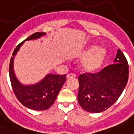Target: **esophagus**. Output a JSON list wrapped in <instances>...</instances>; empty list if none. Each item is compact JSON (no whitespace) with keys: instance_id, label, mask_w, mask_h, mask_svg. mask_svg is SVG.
I'll return each instance as SVG.
<instances>
[{"instance_id":"obj_1","label":"esophagus","mask_w":134,"mask_h":134,"mask_svg":"<svg viewBox=\"0 0 134 134\" xmlns=\"http://www.w3.org/2000/svg\"><path fill=\"white\" fill-rule=\"evenodd\" d=\"M76 77V75H73V74H69V75H67V80H70L71 78H75Z\"/></svg>"}]
</instances>
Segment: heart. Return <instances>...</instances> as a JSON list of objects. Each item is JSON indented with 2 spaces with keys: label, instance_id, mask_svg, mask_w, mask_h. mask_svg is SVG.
<instances>
[{
  "label": "heart",
  "instance_id": "1",
  "mask_svg": "<svg viewBox=\"0 0 134 134\" xmlns=\"http://www.w3.org/2000/svg\"><path fill=\"white\" fill-rule=\"evenodd\" d=\"M107 51L104 47H98L96 44H92L82 53L85 57L82 62V70L87 73H94L102 67L107 57Z\"/></svg>",
  "mask_w": 134,
  "mask_h": 134
}]
</instances>
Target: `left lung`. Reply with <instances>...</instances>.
<instances>
[{
  "label": "left lung",
  "instance_id": "8db88e82",
  "mask_svg": "<svg viewBox=\"0 0 134 134\" xmlns=\"http://www.w3.org/2000/svg\"><path fill=\"white\" fill-rule=\"evenodd\" d=\"M128 79L127 60L118 49L114 64L97 74L87 73L79 77V104L88 112H102L117 101L127 85Z\"/></svg>",
  "mask_w": 134,
  "mask_h": 134
}]
</instances>
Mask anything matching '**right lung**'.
Returning a JSON list of instances; mask_svg holds the SVG:
<instances>
[{
  "label": "right lung",
  "instance_id": "add662e5",
  "mask_svg": "<svg viewBox=\"0 0 134 134\" xmlns=\"http://www.w3.org/2000/svg\"><path fill=\"white\" fill-rule=\"evenodd\" d=\"M45 35V32H35L18 44L14 49L9 65L10 80L17 99L25 107L37 111L48 109L54 104L66 81V75L47 74L37 83L24 85L20 82L15 74L14 58L25 41L37 40Z\"/></svg>",
  "mask_w": 134,
  "mask_h": 134
}]
</instances>
